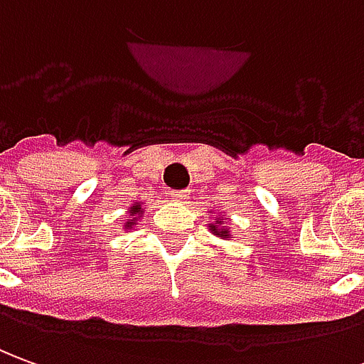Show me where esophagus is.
<instances>
[{
	"label": "esophagus",
	"mask_w": 364,
	"mask_h": 364,
	"mask_svg": "<svg viewBox=\"0 0 364 364\" xmlns=\"http://www.w3.org/2000/svg\"><path fill=\"white\" fill-rule=\"evenodd\" d=\"M188 196H190L188 190H176V192H172V198H174L176 202H186Z\"/></svg>",
	"instance_id": "obj_1"
}]
</instances>
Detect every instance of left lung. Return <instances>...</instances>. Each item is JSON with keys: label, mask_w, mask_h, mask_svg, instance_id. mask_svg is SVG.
<instances>
[{"label": "left lung", "mask_w": 364, "mask_h": 364, "mask_svg": "<svg viewBox=\"0 0 364 364\" xmlns=\"http://www.w3.org/2000/svg\"><path fill=\"white\" fill-rule=\"evenodd\" d=\"M220 224H222V220H218L215 224H210V230H212V234L224 240V237H228V235H230V232H228V228H218Z\"/></svg>", "instance_id": "8db88e82"}]
</instances>
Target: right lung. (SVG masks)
Masks as SVG:
<instances>
[{
  "label": "right lung",
  "instance_id": "1",
  "mask_svg": "<svg viewBox=\"0 0 364 364\" xmlns=\"http://www.w3.org/2000/svg\"><path fill=\"white\" fill-rule=\"evenodd\" d=\"M129 214H130V218H132V220H129V222L124 224V228H132V225L139 222L140 214H142V204H140V202H136L134 206H130Z\"/></svg>",
  "mask_w": 364,
  "mask_h": 364
}]
</instances>
